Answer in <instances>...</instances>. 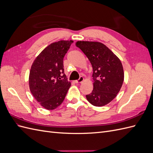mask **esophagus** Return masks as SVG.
<instances>
[{"label": "esophagus", "instance_id": "obj_1", "mask_svg": "<svg viewBox=\"0 0 153 153\" xmlns=\"http://www.w3.org/2000/svg\"><path fill=\"white\" fill-rule=\"evenodd\" d=\"M84 77H83V76H80V77L79 78V79L75 81V83H76V84H79V83H81V82H82L83 81H84Z\"/></svg>", "mask_w": 153, "mask_h": 153}]
</instances>
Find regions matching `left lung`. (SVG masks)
<instances>
[{
  "mask_svg": "<svg viewBox=\"0 0 153 153\" xmlns=\"http://www.w3.org/2000/svg\"><path fill=\"white\" fill-rule=\"evenodd\" d=\"M76 46L86 55L93 73V90L86 95L96 106L106 105L116 97L124 81V71L120 59L106 46L95 41H78Z\"/></svg>",
  "mask_w": 153,
  "mask_h": 153,
  "instance_id": "obj_1",
  "label": "left lung"
}]
</instances>
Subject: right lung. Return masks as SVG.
I'll use <instances>...</instances> for the list:
<instances>
[{
	"label": "right lung",
	"instance_id": "1",
	"mask_svg": "<svg viewBox=\"0 0 153 153\" xmlns=\"http://www.w3.org/2000/svg\"><path fill=\"white\" fill-rule=\"evenodd\" d=\"M73 41H59L48 45L36 58L29 74L30 91L47 110L61 105L71 82L64 74L63 59Z\"/></svg>",
	"mask_w": 153,
	"mask_h": 153
}]
</instances>
